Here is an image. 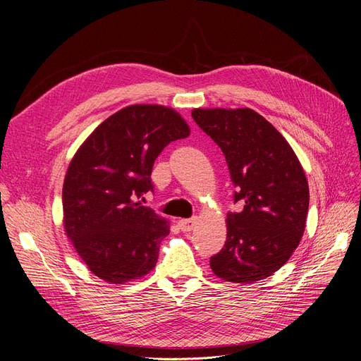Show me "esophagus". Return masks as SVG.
Returning <instances> with one entry per match:
<instances>
[{
    "label": "esophagus",
    "mask_w": 361,
    "mask_h": 361,
    "mask_svg": "<svg viewBox=\"0 0 361 361\" xmlns=\"http://www.w3.org/2000/svg\"><path fill=\"white\" fill-rule=\"evenodd\" d=\"M196 218H190V219H180L178 221V226L180 228L184 231V233H188V231H192L193 228H195V225H196Z\"/></svg>",
    "instance_id": "obj_1"
}]
</instances>
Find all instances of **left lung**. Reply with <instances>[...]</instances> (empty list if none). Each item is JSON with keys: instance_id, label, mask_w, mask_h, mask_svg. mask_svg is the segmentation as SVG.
<instances>
[{"instance_id": "8db88e82", "label": "left lung", "mask_w": 361, "mask_h": 361, "mask_svg": "<svg viewBox=\"0 0 361 361\" xmlns=\"http://www.w3.org/2000/svg\"><path fill=\"white\" fill-rule=\"evenodd\" d=\"M192 117L221 147L243 206L226 215L224 249L211 257L225 281L253 283L276 272L306 228L309 184L293 147L250 108H196Z\"/></svg>"}]
</instances>
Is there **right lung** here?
Wrapping results in <instances>:
<instances>
[{
  "label": "right lung",
  "mask_w": 361,
  "mask_h": 361,
  "mask_svg": "<svg viewBox=\"0 0 361 361\" xmlns=\"http://www.w3.org/2000/svg\"><path fill=\"white\" fill-rule=\"evenodd\" d=\"M190 135L177 111L130 105L112 114L75 152L64 178V230L92 274L108 283L139 279L155 268L169 222L136 202L154 190L155 159Z\"/></svg>",
  "instance_id": "add662e5"
}]
</instances>
